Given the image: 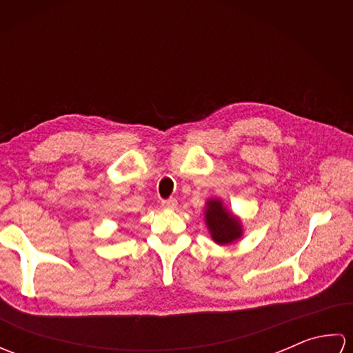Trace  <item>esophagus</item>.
Listing matches in <instances>:
<instances>
[{"label": "esophagus", "instance_id": "1", "mask_svg": "<svg viewBox=\"0 0 353 353\" xmlns=\"http://www.w3.org/2000/svg\"><path fill=\"white\" fill-rule=\"evenodd\" d=\"M162 208L165 209H176L177 208V200L176 199H168L162 201Z\"/></svg>", "mask_w": 353, "mask_h": 353}]
</instances>
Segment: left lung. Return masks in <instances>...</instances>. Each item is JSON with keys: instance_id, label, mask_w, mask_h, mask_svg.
I'll return each instance as SVG.
<instances>
[{"instance_id": "left-lung-1", "label": "left lung", "mask_w": 353, "mask_h": 353, "mask_svg": "<svg viewBox=\"0 0 353 353\" xmlns=\"http://www.w3.org/2000/svg\"><path fill=\"white\" fill-rule=\"evenodd\" d=\"M206 226L212 239L220 245L235 243L243 235V224L223 206L221 200H209L205 209Z\"/></svg>"}]
</instances>
